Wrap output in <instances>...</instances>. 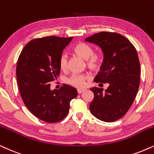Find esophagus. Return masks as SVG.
Returning a JSON list of instances; mask_svg holds the SVG:
<instances>
[{
	"label": "esophagus",
	"instance_id": "esophagus-1",
	"mask_svg": "<svg viewBox=\"0 0 154 154\" xmlns=\"http://www.w3.org/2000/svg\"><path fill=\"white\" fill-rule=\"evenodd\" d=\"M85 91V89H77V92H78V94H82V93L84 92Z\"/></svg>",
	"mask_w": 154,
	"mask_h": 154
}]
</instances>
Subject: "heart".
I'll return each instance as SVG.
<instances>
[{
	"label": "heart",
	"instance_id": "b5f03b06",
	"mask_svg": "<svg viewBox=\"0 0 154 154\" xmlns=\"http://www.w3.org/2000/svg\"><path fill=\"white\" fill-rule=\"evenodd\" d=\"M74 54L85 60L86 66L91 71H97L100 69L102 63V55L99 52H93V48L89 45L83 42L76 43L72 48ZM68 65L67 57L63 54L60 58V66L63 70H66ZM89 79L87 75L74 74L65 79V82L69 86L81 89L85 86V84Z\"/></svg>",
	"mask_w": 154,
	"mask_h": 154
}]
</instances>
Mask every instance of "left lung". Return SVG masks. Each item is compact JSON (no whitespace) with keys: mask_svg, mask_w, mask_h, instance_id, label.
<instances>
[{"mask_svg":"<svg viewBox=\"0 0 154 154\" xmlns=\"http://www.w3.org/2000/svg\"><path fill=\"white\" fill-rule=\"evenodd\" d=\"M85 41L100 46L104 53L94 81L109 84L104 93L99 87L90 89L94 97L89 109L100 120L115 122L125 115L139 90L140 63L137 50L127 38L116 32H100Z\"/></svg>","mask_w":154,"mask_h":154,"instance_id":"left-lung-1","label":"left lung"}]
</instances>
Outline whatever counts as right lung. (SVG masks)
I'll list each match as a JSON object with an SVG mask.
<instances>
[{"label": "right lung", "mask_w": 154, "mask_h": 154, "mask_svg": "<svg viewBox=\"0 0 154 154\" xmlns=\"http://www.w3.org/2000/svg\"><path fill=\"white\" fill-rule=\"evenodd\" d=\"M72 37L48 36L26 44L17 60L16 77L20 96L33 115L48 123H55L67 116L69 103L77 96L73 87L63 85L50 89V82L60 73V58Z\"/></svg>", "instance_id": "add662e5"}]
</instances>
